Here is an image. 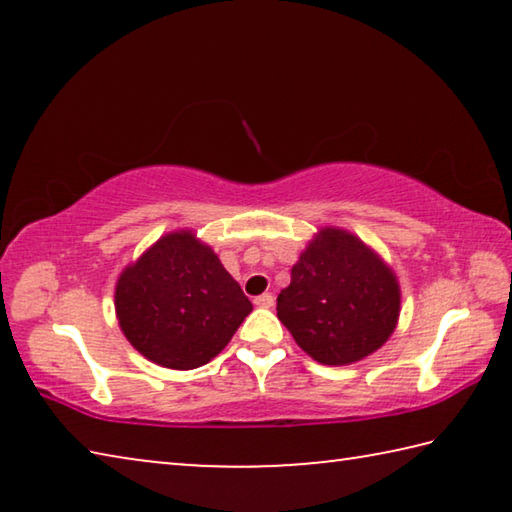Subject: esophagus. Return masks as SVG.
<instances>
[{
	"label": "esophagus",
	"instance_id": "esophagus-1",
	"mask_svg": "<svg viewBox=\"0 0 512 512\" xmlns=\"http://www.w3.org/2000/svg\"><path fill=\"white\" fill-rule=\"evenodd\" d=\"M255 305L262 307V309L273 307V293H262V296H257L255 298Z\"/></svg>",
	"mask_w": 512,
	"mask_h": 512
}]
</instances>
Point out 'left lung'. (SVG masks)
<instances>
[{"mask_svg":"<svg viewBox=\"0 0 512 512\" xmlns=\"http://www.w3.org/2000/svg\"><path fill=\"white\" fill-rule=\"evenodd\" d=\"M400 316V284L350 232L325 228L291 268L277 318L311 359L348 366L388 341Z\"/></svg>","mask_w":512,"mask_h":512,"instance_id":"8db88e82","label":"left lung"}]
</instances>
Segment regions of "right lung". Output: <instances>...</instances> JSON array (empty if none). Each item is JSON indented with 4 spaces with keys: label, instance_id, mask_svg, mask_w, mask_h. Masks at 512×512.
Wrapping results in <instances>:
<instances>
[{
    "label": "right lung",
    "instance_id": "add662e5",
    "mask_svg": "<svg viewBox=\"0 0 512 512\" xmlns=\"http://www.w3.org/2000/svg\"><path fill=\"white\" fill-rule=\"evenodd\" d=\"M115 309L137 352L164 368L192 370L230 343L253 305L214 250L183 230L119 275Z\"/></svg>",
    "mask_w": 512,
    "mask_h": 512
}]
</instances>
